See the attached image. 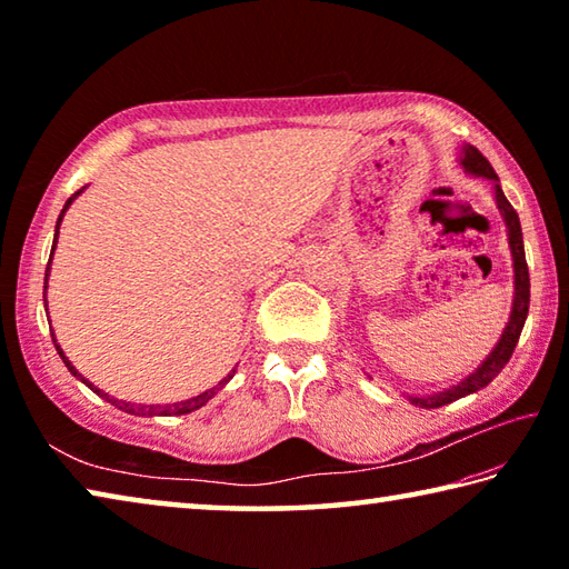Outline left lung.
Instances as JSON below:
<instances>
[{
    "instance_id": "left-lung-1",
    "label": "left lung",
    "mask_w": 569,
    "mask_h": 569,
    "mask_svg": "<svg viewBox=\"0 0 569 569\" xmlns=\"http://www.w3.org/2000/svg\"><path fill=\"white\" fill-rule=\"evenodd\" d=\"M459 166L465 168L467 176L485 178L492 182V188H495V203L499 208V213H502V220L507 226V243H509V253H512V268H515L512 311H509V321L505 326L502 336H499V341L495 343V349L487 353V359L481 361L477 369L469 373V377H465L459 383H451L449 389L427 393V397H411V393H407V399L413 403V407H421V409L447 407V403L465 399V397H469V393H477L479 389H485L487 383H492L497 373L505 369L509 359H512L515 346L519 341V333H522V329H525L527 311H529V271H527V258H525L522 226H519L517 210L505 198L495 168L489 166V160L481 156L475 146H465L459 150Z\"/></svg>"
}]
</instances>
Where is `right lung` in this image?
<instances>
[{
    "mask_svg": "<svg viewBox=\"0 0 569 569\" xmlns=\"http://www.w3.org/2000/svg\"><path fill=\"white\" fill-rule=\"evenodd\" d=\"M84 190V188H82ZM82 190H77L74 196L67 200L64 203V208H62V213H60V218H57V226H54V240H52V253H50V263H47V271H44V311H47V278H50V266H52V256H54V246H57V236H60V223H62V218H64V213H67V208H70L72 203H74V198L80 196ZM52 331V329H50ZM52 341H54V349H57V353L62 356V361H64V366L67 369H70V373L74 379H80L84 387L88 389H92L94 393H98V397H102L104 401H110L114 409H120V411H124V413H134V417H180V413H190V411H196V409H200V407H206V403L216 397V393L226 387V383L233 379V373H236V369L228 373V377L223 379V381H218L213 389H208V391H203V393H198V397H192V399H186V401H176V403H132V401H122V399H114V397H110V393H104L102 389H98L94 387L92 381H88L82 377L80 371L74 369L72 366V361L67 359L64 356V351L60 349V343H57V339L52 336Z\"/></svg>",
    "mask_w": 569,
    "mask_h": 569,
    "instance_id": "right-lung-1",
    "label": "right lung"
}]
</instances>
